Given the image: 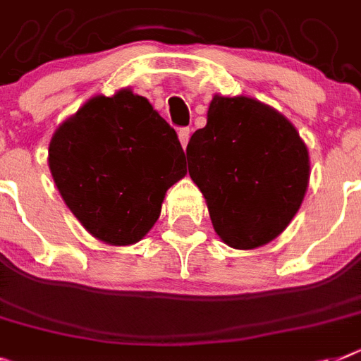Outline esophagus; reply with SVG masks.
<instances>
[{"instance_id":"obj_1","label":"esophagus","mask_w":361,"mask_h":361,"mask_svg":"<svg viewBox=\"0 0 361 361\" xmlns=\"http://www.w3.org/2000/svg\"><path fill=\"white\" fill-rule=\"evenodd\" d=\"M190 134H192V130L188 129V127H183V129H178V140H180V145H183L184 149H186L188 142H190Z\"/></svg>"}]
</instances>
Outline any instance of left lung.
<instances>
[{
    "instance_id": "left-lung-1",
    "label": "left lung",
    "mask_w": 361,
    "mask_h": 361,
    "mask_svg": "<svg viewBox=\"0 0 361 361\" xmlns=\"http://www.w3.org/2000/svg\"><path fill=\"white\" fill-rule=\"evenodd\" d=\"M186 154L214 231L234 249L275 240L308 190V149L297 129L245 95H214L207 127L192 134Z\"/></svg>"
}]
</instances>
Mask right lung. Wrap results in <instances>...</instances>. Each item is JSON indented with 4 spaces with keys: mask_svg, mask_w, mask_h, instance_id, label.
Here are the masks:
<instances>
[{
    "mask_svg": "<svg viewBox=\"0 0 361 361\" xmlns=\"http://www.w3.org/2000/svg\"><path fill=\"white\" fill-rule=\"evenodd\" d=\"M47 162L71 214L109 245L142 240L186 175L175 129L129 88L95 95L59 125Z\"/></svg>",
    "mask_w": 361,
    "mask_h": 361,
    "instance_id": "obj_1",
    "label": "right lung"
}]
</instances>
